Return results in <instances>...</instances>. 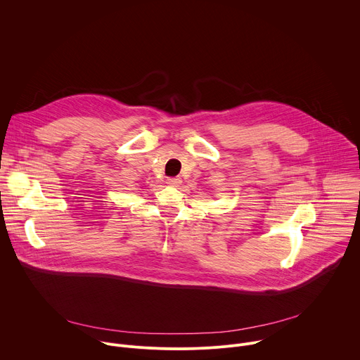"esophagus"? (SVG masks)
Segmentation results:
<instances>
[{"instance_id":"34e87169","label":"esophagus","mask_w":360,"mask_h":360,"mask_svg":"<svg viewBox=\"0 0 360 360\" xmlns=\"http://www.w3.org/2000/svg\"><path fill=\"white\" fill-rule=\"evenodd\" d=\"M167 184L169 186H179L182 184V179L181 178H168L167 179Z\"/></svg>"}]
</instances>
